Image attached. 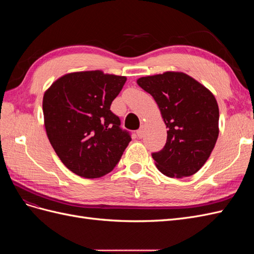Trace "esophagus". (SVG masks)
<instances>
[{
  "mask_svg": "<svg viewBox=\"0 0 254 254\" xmlns=\"http://www.w3.org/2000/svg\"><path fill=\"white\" fill-rule=\"evenodd\" d=\"M136 134H137V136L140 137V139H141V137H143V136H144V128H143V127H141L139 130H137V131H136Z\"/></svg>",
  "mask_w": 254,
  "mask_h": 254,
  "instance_id": "34e87169",
  "label": "esophagus"
}]
</instances>
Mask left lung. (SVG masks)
Here are the masks:
<instances>
[{
	"mask_svg": "<svg viewBox=\"0 0 254 254\" xmlns=\"http://www.w3.org/2000/svg\"><path fill=\"white\" fill-rule=\"evenodd\" d=\"M136 82L155 98L168 129L164 148L152 153L157 168L171 178L196 174L209 159L218 137L216 98L182 72L145 76Z\"/></svg>",
	"mask_w": 254,
	"mask_h": 254,
	"instance_id": "8db88e82",
	"label": "left lung"
}]
</instances>
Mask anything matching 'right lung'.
Wrapping results in <instances>:
<instances>
[{
	"instance_id": "obj_1",
	"label": "right lung",
	"mask_w": 254,
	"mask_h": 254,
	"mask_svg": "<svg viewBox=\"0 0 254 254\" xmlns=\"http://www.w3.org/2000/svg\"><path fill=\"white\" fill-rule=\"evenodd\" d=\"M127 78L103 71L61 76L44 92V126L68 170L83 178L110 173L131 141L110 106Z\"/></svg>"
}]
</instances>
